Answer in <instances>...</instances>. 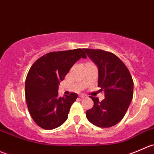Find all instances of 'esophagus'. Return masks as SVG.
Segmentation results:
<instances>
[{
  "mask_svg": "<svg viewBox=\"0 0 154 154\" xmlns=\"http://www.w3.org/2000/svg\"><path fill=\"white\" fill-rule=\"evenodd\" d=\"M79 97H80L81 99H85V98H86L87 96L84 95V94H82V95H79Z\"/></svg>",
  "mask_w": 154,
  "mask_h": 154,
  "instance_id": "esophagus-1",
  "label": "esophagus"
}]
</instances>
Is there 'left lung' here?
Returning a JSON list of instances; mask_svg holds the SVG:
<instances>
[{
	"label": "left lung",
	"instance_id": "left-lung-1",
	"mask_svg": "<svg viewBox=\"0 0 154 154\" xmlns=\"http://www.w3.org/2000/svg\"><path fill=\"white\" fill-rule=\"evenodd\" d=\"M98 68V87L106 98L101 102L95 97L92 109L86 112L88 121L97 127H111L125 115L133 97V81L129 69L113 53L100 49L84 48Z\"/></svg>",
	"mask_w": 154,
	"mask_h": 154
}]
</instances>
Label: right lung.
<instances>
[{
    "instance_id": "1",
    "label": "right lung",
    "mask_w": 154,
    "mask_h": 154,
    "mask_svg": "<svg viewBox=\"0 0 154 154\" xmlns=\"http://www.w3.org/2000/svg\"><path fill=\"white\" fill-rule=\"evenodd\" d=\"M81 48L53 51L39 57L30 67L25 81V98L30 116L45 129L60 127L66 121L78 94L58 97V85L80 58Z\"/></svg>"
}]
</instances>
